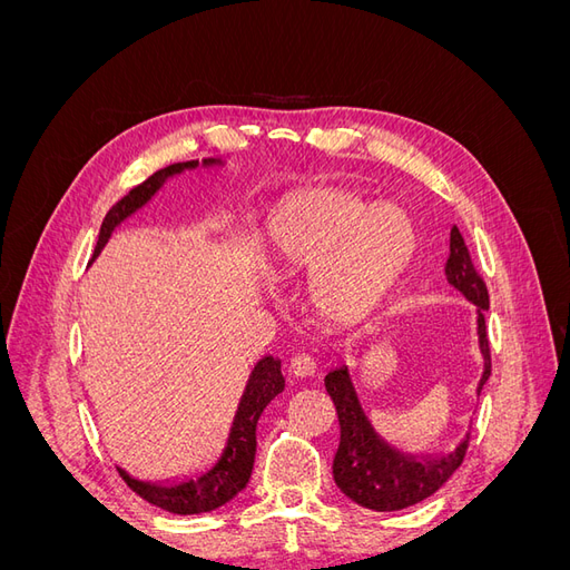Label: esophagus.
<instances>
[{"label":"esophagus","mask_w":570,"mask_h":570,"mask_svg":"<svg viewBox=\"0 0 570 570\" xmlns=\"http://www.w3.org/2000/svg\"><path fill=\"white\" fill-rule=\"evenodd\" d=\"M289 373L295 377H312L316 373V361L308 354H295L289 361Z\"/></svg>","instance_id":"esophagus-1"}]
</instances>
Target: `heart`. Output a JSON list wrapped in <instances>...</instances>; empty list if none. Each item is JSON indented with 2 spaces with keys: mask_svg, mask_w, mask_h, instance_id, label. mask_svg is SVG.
I'll return each mask as SVG.
<instances>
[{
  "mask_svg": "<svg viewBox=\"0 0 570 570\" xmlns=\"http://www.w3.org/2000/svg\"><path fill=\"white\" fill-rule=\"evenodd\" d=\"M416 252V230L392 204L368 206L342 189L287 199L268 220L266 268L278 281L312 273L308 297L337 325L364 321Z\"/></svg>",
  "mask_w": 570,
  "mask_h": 570,
  "instance_id": "heart-1",
  "label": "heart"
}]
</instances>
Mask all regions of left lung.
<instances>
[{
	"label": "left lung",
	"mask_w": 570,
	"mask_h": 570,
	"mask_svg": "<svg viewBox=\"0 0 570 570\" xmlns=\"http://www.w3.org/2000/svg\"><path fill=\"white\" fill-rule=\"evenodd\" d=\"M444 275L450 285H454L475 306L478 350L482 354V373L475 394H480L490 377V342L485 331L490 297L456 226H452L450 233V256H446ZM325 390L331 394L340 421V446L333 459V478L337 488L358 507L373 511H400L419 504L425 497L438 492L461 465L465 446H469V433L459 440L452 452L444 454H411L390 444L373 428L364 406H361L350 366H340L327 373Z\"/></svg>",
	"instance_id": "left-lung-1"
}]
</instances>
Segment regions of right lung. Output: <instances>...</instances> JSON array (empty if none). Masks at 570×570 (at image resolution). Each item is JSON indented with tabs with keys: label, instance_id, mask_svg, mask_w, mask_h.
I'll return each instance as SVG.
<instances>
[{
	"label": "right lung",
	"instance_id": "obj_1",
	"mask_svg": "<svg viewBox=\"0 0 570 570\" xmlns=\"http://www.w3.org/2000/svg\"><path fill=\"white\" fill-rule=\"evenodd\" d=\"M223 166L220 159H202V161H183V164H170L157 174L149 176L142 185L132 187L130 193L114 204L109 214L105 216V223L99 228V239L95 247V256L105 249L109 237L116 226H120L128 216H132L137 209L157 195V189L176 174L183 170L197 168V166ZM285 390V377L281 373V358L271 354L262 356L254 364L247 385L239 396L235 416L228 430L226 446H223L218 459L204 471H195L193 475H180V478H168V480H140L132 478L126 469L118 473L128 482L132 492L147 499L149 504L159 507L164 511L189 515V513H206L223 507L230 499L243 492L249 482L252 469H254V454H256V423L262 419L264 409Z\"/></svg>",
	"mask_w": 570,
	"mask_h": 570
}]
</instances>
